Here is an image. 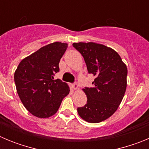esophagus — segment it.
I'll return each instance as SVG.
<instances>
[{"instance_id":"obj_1","label":"esophagus","mask_w":149,"mask_h":149,"mask_svg":"<svg viewBox=\"0 0 149 149\" xmlns=\"http://www.w3.org/2000/svg\"><path fill=\"white\" fill-rule=\"evenodd\" d=\"M72 88H73L74 90H77L78 89V85H77V83H74V84H72Z\"/></svg>"}]
</instances>
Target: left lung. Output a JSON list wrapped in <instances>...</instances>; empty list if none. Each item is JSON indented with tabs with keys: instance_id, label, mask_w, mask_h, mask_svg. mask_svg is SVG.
<instances>
[{
	"instance_id": "left-lung-1",
	"label": "left lung",
	"mask_w": 149,
	"mask_h": 149,
	"mask_svg": "<svg viewBox=\"0 0 149 149\" xmlns=\"http://www.w3.org/2000/svg\"><path fill=\"white\" fill-rule=\"evenodd\" d=\"M81 54L89 74L95 77L93 87L83 89L87 97L84 107L77 108L86 122L98 123L116 111L127 87V66L116 51L94 42L73 43Z\"/></svg>"
}]
</instances>
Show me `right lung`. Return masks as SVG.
<instances>
[{"instance_id": "right-lung-1", "label": "right lung", "mask_w": 149, "mask_h": 149, "mask_svg": "<svg viewBox=\"0 0 149 149\" xmlns=\"http://www.w3.org/2000/svg\"><path fill=\"white\" fill-rule=\"evenodd\" d=\"M68 45H47L19 63L14 74L17 93L25 108L38 118L54 115L63 99L69 93L67 84L54 76Z\"/></svg>"}]
</instances>
